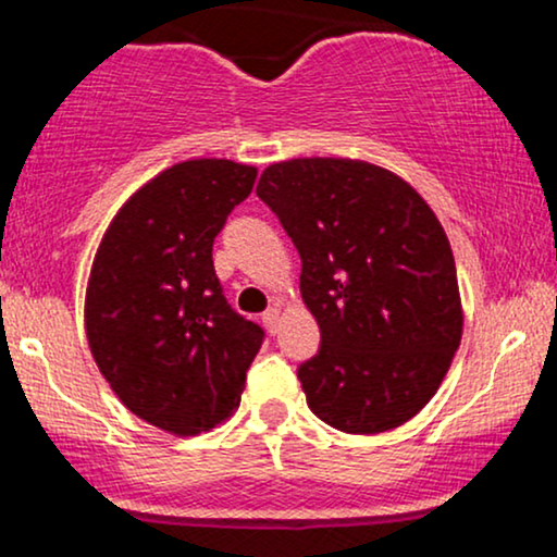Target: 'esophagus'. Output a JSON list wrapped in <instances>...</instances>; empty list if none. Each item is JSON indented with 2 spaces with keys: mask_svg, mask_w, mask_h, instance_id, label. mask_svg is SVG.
Wrapping results in <instances>:
<instances>
[{
  "mask_svg": "<svg viewBox=\"0 0 557 557\" xmlns=\"http://www.w3.org/2000/svg\"><path fill=\"white\" fill-rule=\"evenodd\" d=\"M280 319H283V314H280L277 306H272L270 311H264V324H267V330H270V332H277Z\"/></svg>",
  "mask_w": 557,
  "mask_h": 557,
  "instance_id": "1",
  "label": "esophagus"
}]
</instances>
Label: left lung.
Returning a JSON list of instances; mask_svg holds the SVG:
<instances>
[{"label":"left lung","mask_w":557,"mask_h":557,"mask_svg":"<svg viewBox=\"0 0 557 557\" xmlns=\"http://www.w3.org/2000/svg\"><path fill=\"white\" fill-rule=\"evenodd\" d=\"M257 196L300 253V298L322 345L298 369L306 403L348 434L413 419L463 335L456 259L411 183L361 159L300 157L261 172Z\"/></svg>","instance_id":"obj_1"}]
</instances>
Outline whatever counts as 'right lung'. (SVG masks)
<instances>
[{"label":"right lung","instance_id":"add662e5","mask_svg":"<svg viewBox=\"0 0 557 557\" xmlns=\"http://www.w3.org/2000/svg\"><path fill=\"white\" fill-rule=\"evenodd\" d=\"M253 164L185 159L146 181L101 235L86 285L91 356L127 411L194 437L238 408L259 324L235 314L212 246L248 198Z\"/></svg>","mask_w":557,"mask_h":557}]
</instances>
